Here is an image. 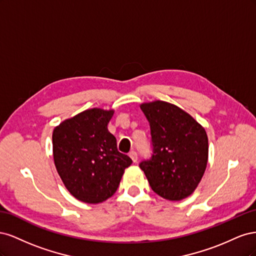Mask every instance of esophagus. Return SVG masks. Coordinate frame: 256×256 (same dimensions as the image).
Here are the masks:
<instances>
[{
    "instance_id": "obj_1",
    "label": "esophagus",
    "mask_w": 256,
    "mask_h": 256,
    "mask_svg": "<svg viewBox=\"0 0 256 256\" xmlns=\"http://www.w3.org/2000/svg\"><path fill=\"white\" fill-rule=\"evenodd\" d=\"M129 156H130L131 159H132L134 162H136V161H138V154H136V150H131V152H129Z\"/></svg>"
}]
</instances>
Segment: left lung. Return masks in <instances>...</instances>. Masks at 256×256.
I'll list each match as a JSON object with an SVG mask.
<instances>
[{"label":"left lung","mask_w":256,"mask_h":256,"mask_svg":"<svg viewBox=\"0 0 256 256\" xmlns=\"http://www.w3.org/2000/svg\"><path fill=\"white\" fill-rule=\"evenodd\" d=\"M140 108L150 127L152 157L140 162L150 188L166 200L188 198L196 189L207 166L205 129L172 104L157 100Z\"/></svg>","instance_id":"obj_1"}]
</instances>
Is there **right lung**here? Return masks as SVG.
Masks as SVG:
<instances>
[{
  "label": "right lung",
  "instance_id": "1",
  "mask_svg": "<svg viewBox=\"0 0 256 256\" xmlns=\"http://www.w3.org/2000/svg\"><path fill=\"white\" fill-rule=\"evenodd\" d=\"M113 110H85L60 122L52 134L54 164L65 187L84 203L97 204L118 188L132 160L118 150L108 130Z\"/></svg>",
  "mask_w": 256,
  "mask_h": 256
}]
</instances>
